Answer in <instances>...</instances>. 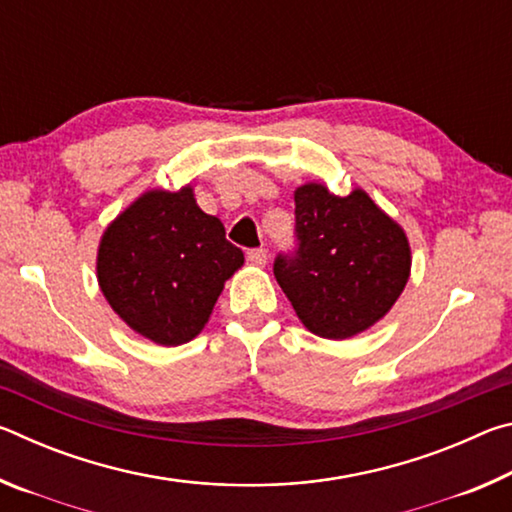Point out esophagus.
<instances>
[{
	"label": "esophagus",
	"instance_id": "esophagus-1",
	"mask_svg": "<svg viewBox=\"0 0 512 512\" xmlns=\"http://www.w3.org/2000/svg\"><path fill=\"white\" fill-rule=\"evenodd\" d=\"M246 259H248V264H253V266H266V259H268L266 248H253V250H248Z\"/></svg>",
	"mask_w": 512,
	"mask_h": 512
}]
</instances>
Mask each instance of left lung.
I'll return each instance as SVG.
<instances>
[{"label":"left lung","mask_w":512,"mask_h":512,"mask_svg":"<svg viewBox=\"0 0 512 512\" xmlns=\"http://www.w3.org/2000/svg\"><path fill=\"white\" fill-rule=\"evenodd\" d=\"M293 198L298 248L275 257L277 284L316 336L343 341L366 332L409 282L406 232L363 189L336 196L307 183Z\"/></svg>","instance_id":"obj_1"}]
</instances>
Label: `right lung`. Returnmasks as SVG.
I'll use <instances>...</instances> for the list:
<instances>
[{
  "instance_id": "obj_1",
  "label": "right lung",
  "mask_w": 512,
  "mask_h": 512,
  "mask_svg": "<svg viewBox=\"0 0 512 512\" xmlns=\"http://www.w3.org/2000/svg\"><path fill=\"white\" fill-rule=\"evenodd\" d=\"M244 253L223 223L196 205L194 189H151L99 241L97 280L112 311L144 339L183 345L201 334Z\"/></svg>"
}]
</instances>
